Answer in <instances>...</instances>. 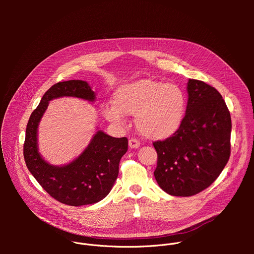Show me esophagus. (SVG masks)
<instances>
[{
	"label": "esophagus",
	"instance_id": "esophagus-1",
	"mask_svg": "<svg viewBox=\"0 0 254 254\" xmlns=\"http://www.w3.org/2000/svg\"><path fill=\"white\" fill-rule=\"evenodd\" d=\"M128 146L130 149H137L140 146V143L136 138H130L128 140Z\"/></svg>",
	"mask_w": 254,
	"mask_h": 254
}]
</instances>
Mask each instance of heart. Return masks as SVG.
Returning <instances> with one entry per match:
<instances>
[{"mask_svg":"<svg viewBox=\"0 0 254 254\" xmlns=\"http://www.w3.org/2000/svg\"><path fill=\"white\" fill-rule=\"evenodd\" d=\"M114 104L103 110L104 118L123 126L125 115L135 116L138 131L150 139H165L175 134L185 118L187 96L176 83L142 78L119 86Z\"/></svg>","mask_w":254,"mask_h":254,"instance_id":"b5f03b06","label":"heart"}]
</instances>
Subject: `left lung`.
I'll return each instance as SVG.
<instances>
[{"mask_svg":"<svg viewBox=\"0 0 254 254\" xmlns=\"http://www.w3.org/2000/svg\"><path fill=\"white\" fill-rule=\"evenodd\" d=\"M188 102L179 130L154 142V172L159 186L172 196L189 197L208 188L230 157L231 118L221 94L209 84L189 79Z\"/></svg>","mask_w":254,"mask_h":254,"instance_id":"1","label":"left lung"}]
</instances>
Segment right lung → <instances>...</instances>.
Masks as SVG:
<instances>
[{
  "instance_id": "right-lung-1",
  "label": "right lung",
  "mask_w": 254,
  "mask_h": 254,
  "mask_svg": "<svg viewBox=\"0 0 254 254\" xmlns=\"http://www.w3.org/2000/svg\"><path fill=\"white\" fill-rule=\"evenodd\" d=\"M64 96L95 101V92L86 81L68 80L51 86L29 119L24 159L30 173L57 201L70 206L94 204L111 192L119 176L120 161L127 151V138L97 130L76 159L63 166L49 164L39 153L38 126L49 101Z\"/></svg>"
}]
</instances>
